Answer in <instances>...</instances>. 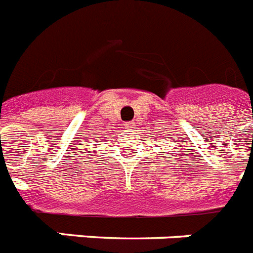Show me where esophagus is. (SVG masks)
<instances>
[{
    "label": "esophagus",
    "mask_w": 253,
    "mask_h": 253,
    "mask_svg": "<svg viewBox=\"0 0 253 253\" xmlns=\"http://www.w3.org/2000/svg\"><path fill=\"white\" fill-rule=\"evenodd\" d=\"M125 128H126V131H128V132H132V131L135 130V122H127Z\"/></svg>",
    "instance_id": "esophagus-1"
}]
</instances>
